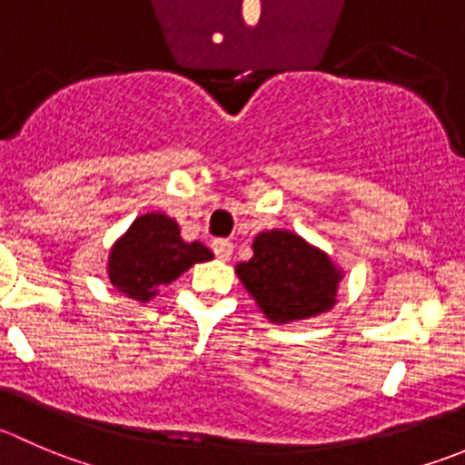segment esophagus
<instances>
[{
    "label": "esophagus",
    "instance_id": "1",
    "mask_svg": "<svg viewBox=\"0 0 465 465\" xmlns=\"http://www.w3.org/2000/svg\"><path fill=\"white\" fill-rule=\"evenodd\" d=\"M213 252H215V256H218L220 261H229L232 259V254H233V242H229V241H213Z\"/></svg>",
    "mask_w": 465,
    "mask_h": 465
}]
</instances>
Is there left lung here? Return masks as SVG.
<instances>
[{"label":"left lung","mask_w":465,"mask_h":465,"mask_svg":"<svg viewBox=\"0 0 465 465\" xmlns=\"http://www.w3.org/2000/svg\"><path fill=\"white\" fill-rule=\"evenodd\" d=\"M254 256L236 265V274L265 318L297 322L333 309L342 270L327 252L288 229L254 236Z\"/></svg>","instance_id":"8db88e82"}]
</instances>
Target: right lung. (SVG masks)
Returning <instances> with one entry per match:
<instances>
[{"instance_id":"obj_1","label":"right lung","mask_w":465,"mask_h":465,"mask_svg":"<svg viewBox=\"0 0 465 465\" xmlns=\"http://www.w3.org/2000/svg\"><path fill=\"white\" fill-rule=\"evenodd\" d=\"M213 259L202 242H186L177 220L165 213H145L108 250V279L123 295L147 304L161 286L173 283L191 265Z\"/></svg>"}]
</instances>
